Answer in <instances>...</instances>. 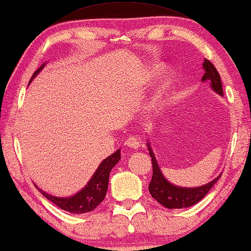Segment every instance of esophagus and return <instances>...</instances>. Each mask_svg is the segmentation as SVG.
I'll list each match as a JSON object with an SVG mask.
<instances>
[{"mask_svg": "<svg viewBox=\"0 0 251 251\" xmlns=\"http://www.w3.org/2000/svg\"><path fill=\"white\" fill-rule=\"evenodd\" d=\"M125 146L130 150H138L140 148V140L135 137H130L126 140Z\"/></svg>", "mask_w": 251, "mask_h": 251, "instance_id": "obj_1", "label": "esophagus"}]
</instances>
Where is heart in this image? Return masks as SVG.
Returning <instances> with one entry per match:
<instances>
[{
    "mask_svg": "<svg viewBox=\"0 0 251 251\" xmlns=\"http://www.w3.org/2000/svg\"><path fill=\"white\" fill-rule=\"evenodd\" d=\"M160 70H161V68L159 67V66H153V67L150 69V72H149V75H150V76H152V77H155L156 75L159 74ZM171 85H172V77L169 76V77H166L164 79L163 82H162V85H161L160 89H159V92H157V100L162 101L165 98L166 95H168L169 90H170Z\"/></svg>",
    "mask_w": 251,
    "mask_h": 251,
    "instance_id": "heart-1",
    "label": "heart"
}]
</instances>
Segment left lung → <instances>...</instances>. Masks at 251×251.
Masks as SVG:
<instances>
[{
    "label": "left lung",
    "mask_w": 251,
    "mask_h": 251,
    "mask_svg": "<svg viewBox=\"0 0 251 251\" xmlns=\"http://www.w3.org/2000/svg\"><path fill=\"white\" fill-rule=\"evenodd\" d=\"M203 68L205 70V74L201 77V81L207 80L215 92H217L221 96H224L221 76H219L215 66L208 59H204ZM148 149L152 159L153 168V175L151 182L149 184V191H150V194L152 195L153 199L166 208H186L197 204L201 200L204 199L205 195L215 185V183L218 181L222 175L219 174L213 181L199 187H181L173 185L162 174L150 143H148Z\"/></svg>",
    "instance_id": "left-lung-1"
}]
</instances>
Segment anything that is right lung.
I'll list each match as a JSON object with an SVG mask.
<instances>
[{
	"mask_svg": "<svg viewBox=\"0 0 251 251\" xmlns=\"http://www.w3.org/2000/svg\"><path fill=\"white\" fill-rule=\"evenodd\" d=\"M44 66H45V64H43L34 73L33 77L30 78V81L44 68ZM120 159L121 154L120 149H119L113 154L108 156L107 159H104L101 162L95 174L90 178V181L87 183V185L74 196L57 197L42 191L39 187L37 188L44 197H46L47 200H50L56 206H58L59 208L66 210V212L72 214L89 213L91 210H94L99 204H101V201L104 200L105 193H107L108 190L110 172H111L113 166L118 163Z\"/></svg>",
	"mask_w": 251,
	"mask_h": 251,
	"instance_id": "add662e5",
	"label": "right lung"
}]
</instances>
